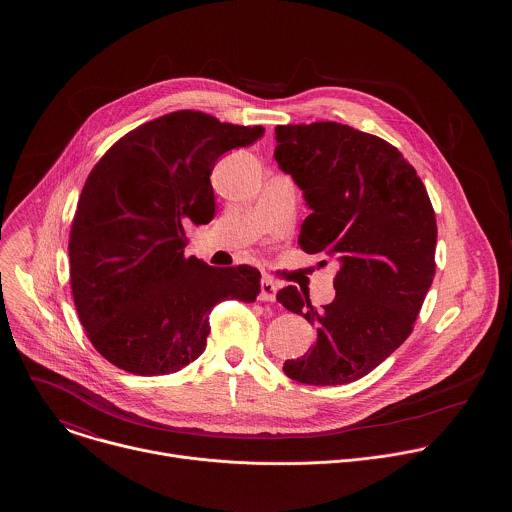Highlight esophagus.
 Instances as JSON below:
<instances>
[{"label":"esophagus","mask_w":512,"mask_h":512,"mask_svg":"<svg viewBox=\"0 0 512 512\" xmlns=\"http://www.w3.org/2000/svg\"><path fill=\"white\" fill-rule=\"evenodd\" d=\"M276 292H278L276 282L270 280V278H262L258 299H260V301H274V299H276Z\"/></svg>","instance_id":"esophagus-1"}]
</instances>
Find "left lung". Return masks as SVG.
I'll list each match as a JSON object with an SVG mask.
<instances>
[{
  "instance_id": "obj_1",
  "label": "left lung",
  "mask_w": 512,
  "mask_h": 512,
  "mask_svg": "<svg viewBox=\"0 0 512 512\" xmlns=\"http://www.w3.org/2000/svg\"><path fill=\"white\" fill-rule=\"evenodd\" d=\"M274 157L303 191L311 215L299 246L341 268L323 309L295 286L276 299L315 329V345L284 363L297 382L337 386L363 378L412 333L436 274L438 226L428 191L404 155L337 122L276 126Z\"/></svg>"
}]
</instances>
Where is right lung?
<instances>
[{"label": "right lung", "instance_id": "obj_1", "mask_svg": "<svg viewBox=\"0 0 512 512\" xmlns=\"http://www.w3.org/2000/svg\"><path fill=\"white\" fill-rule=\"evenodd\" d=\"M262 134L179 110L128 132L94 165L71 226V288L84 333L108 363L140 376L177 372L205 351L217 303L256 299V268L187 258L185 230L215 217L220 155Z\"/></svg>", "mask_w": 512, "mask_h": 512}]
</instances>
